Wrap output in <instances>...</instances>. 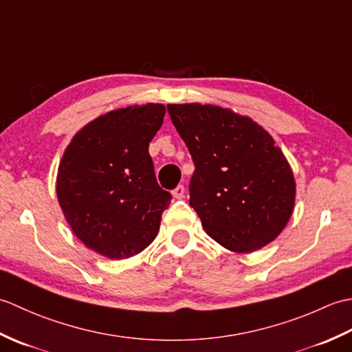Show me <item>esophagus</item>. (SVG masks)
<instances>
[{
    "mask_svg": "<svg viewBox=\"0 0 352 352\" xmlns=\"http://www.w3.org/2000/svg\"><path fill=\"white\" fill-rule=\"evenodd\" d=\"M184 193H186V189H184V186H177V188L172 190V195H174V198H177V199H182V198H184Z\"/></svg>",
    "mask_w": 352,
    "mask_h": 352,
    "instance_id": "34e87169",
    "label": "esophagus"
}]
</instances>
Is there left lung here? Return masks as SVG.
Wrapping results in <instances>:
<instances>
[{"instance_id":"8db88e82","label":"left lung","mask_w":352,"mask_h":352,"mask_svg":"<svg viewBox=\"0 0 352 352\" xmlns=\"http://www.w3.org/2000/svg\"><path fill=\"white\" fill-rule=\"evenodd\" d=\"M168 111L195 163L189 203L206 233L239 254L272 242L294 212L296 188L271 134L210 104H168Z\"/></svg>"}]
</instances>
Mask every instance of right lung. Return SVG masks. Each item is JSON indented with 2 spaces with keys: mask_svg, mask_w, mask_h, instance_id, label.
Returning a JSON list of instances; mask_svg holds the SVG:
<instances>
[{
  "mask_svg": "<svg viewBox=\"0 0 352 352\" xmlns=\"http://www.w3.org/2000/svg\"><path fill=\"white\" fill-rule=\"evenodd\" d=\"M163 104L111 110L85 125L65 149L57 198L74 234L113 260L144 251L160 228L170 193L155 180L148 153Z\"/></svg>",
  "mask_w": 352,
  "mask_h": 352,
  "instance_id": "add662e5",
  "label": "right lung"
}]
</instances>
